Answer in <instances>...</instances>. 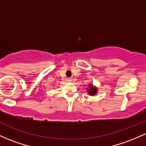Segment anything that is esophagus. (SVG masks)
Listing matches in <instances>:
<instances>
[{
	"instance_id": "1",
	"label": "esophagus",
	"mask_w": 146,
	"mask_h": 146,
	"mask_svg": "<svg viewBox=\"0 0 146 146\" xmlns=\"http://www.w3.org/2000/svg\"><path fill=\"white\" fill-rule=\"evenodd\" d=\"M67 81L68 82H71V78H68Z\"/></svg>"
}]
</instances>
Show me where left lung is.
I'll list each match as a JSON object with an SVG mask.
<instances>
[{
    "mask_svg": "<svg viewBox=\"0 0 146 146\" xmlns=\"http://www.w3.org/2000/svg\"><path fill=\"white\" fill-rule=\"evenodd\" d=\"M89 90H88V94L90 95H94L97 93V88H95V87H93L92 86L91 84L89 86Z\"/></svg>",
    "mask_w": 146,
    "mask_h": 146,
    "instance_id": "8db88e82",
    "label": "left lung"
}]
</instances>
